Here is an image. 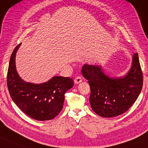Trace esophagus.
Returning <instances> with one entry per match:
<instances>
[{
    "instance_id": "1",
    "label": "esophagus",
    "mask_w": 148,
    "mask_h": 148,
    "mask_svg": "<svg viewBox=\"0 0 148 148\" xmlns=\"http://www.w3.org/2000/svg\"><path fill=\"white\" fill-rule=\"evenodd\" d=\"M82 81V79L81 78V77L80 76H77L76 78H75L74 79V83L75 84H79Z\"/></svg>"
}]
</instances>
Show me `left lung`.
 Returning <instances> with one entry per match:
<instances>
[{"label":"left lung","mask_w":148,"mask_h":148,"mask_svg":"<svg viewBox=\"0 0 148 148\" xmlns=\"http://www.w3.org/2000/svg\"><path fill=\"white\" fill-rule=\"evenodd\" d=\"M82 74L90 87L89 100L97 115L113 117L121 115L132 107L140 94L143 74L138 54L133 56L132 67L124 76L111 78L101 66L84 64Z\"/></svg>","instance_id":"1"}]
</instances>
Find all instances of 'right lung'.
<instances>
[{"mask_svg":"<svg viewBox=\"0 0 148 148\" xmlns=\"http://www.w3.org/2000/svg\"><path fill=\"white\" fill-rule=\"evenodd\" d=\"M18 44L12 51L7 72V86L12 101L29 116L37 121L55 118L62 111L64 94L74 86L69 77L53 76L41 84L27 82L18 75L15 57Z\"/></svg>","mask_w":148,"mask_h":148,"instance_id":"1","label":"right lung"}]
</instances>
